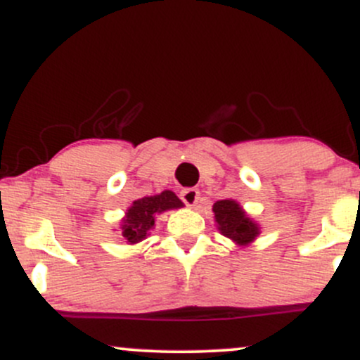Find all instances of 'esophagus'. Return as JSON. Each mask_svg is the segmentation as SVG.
Listing matches in <instances>:
<instances>
[{
  "label": "esophagus",
  "mask_w": 360,
  "mask_h": 360,
  "mask_svg": "<svg viewBox=\"0 0 360 360\" xmlns=\"http://www.w3.org/2000/svg\"><path fill=\"white\" fill-rule=\"evenodd\" d=\"M199 197H200V192L197 191V188H184V191L180 192L181 202L187 205H195L197 202H199Z\"/></svg>",
  "instance_id": "obj_1"
}]
</instances>
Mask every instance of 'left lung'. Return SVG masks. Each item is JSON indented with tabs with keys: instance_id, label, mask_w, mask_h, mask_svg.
I'll return each mask as SVG.
<instances>
[{
	"instance_id": "left-lung-1",
	"label": "left lung",
	"mask_w": 360,
	"mask_h": 360,
	"mask_svg": "<svg viewBox=\"0 0 360 360\" xmlns=\"http://www.w3.org/2000/svg\"><path fill=\"white\" fill-rule=\"evenodd\" d=\"M214 214H216L219 231L224 236L231 238L240 245H246L255 240L258 228L250 217L245 216L240 205L234 200H217L214 204Z\"/></svg>"
}]
</instances>
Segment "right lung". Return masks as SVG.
Segmentation results:
<instances>
[{"label": "right lung", "instance_id": "right-lung-1", "mask_svg": "<svg viewBox=\"0 0 360 360\" xmlns=\"http://www.w3.org/2000/svg\"><path fill=\"white\" fill-rule=\"evenodd\" d=\"M181 205H184L181 200L172 191H165L160 195L136 200L127 211V217L124 219L122 236L129 243H137V241L144 240L149 229L155 226L156 214L168 211V209H179Z\"/></svg>", "mask_w": 360, "mask_h": 360}]
</instances>
